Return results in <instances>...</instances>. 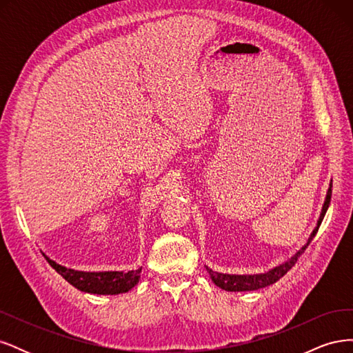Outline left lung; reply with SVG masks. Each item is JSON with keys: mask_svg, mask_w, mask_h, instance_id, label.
I'll list each match as a JSON object with an SVG mask.
<instances>
[{"mask_svg": "<svg viewBox=\"0 0 353 353\" xmlns=\"http://www.w3.org/2000/svg\"><path fill=\"white\" fill-rule=\"evenodd\" d=\"M331 184L330 183V187L327 190V194H325V200H324V205H323V209H321V213H319V218L316 221V225L314 228V231L311 232V236H309L306 244L303 245V248L301 250H297L290 259H288L287 262L284 263H280L274 266L272 270L266 271L263 274H248V275H237V274H221V272H216L210 270L209 266H206V271L209 272V276L212 279V281L215 283L219 288H222V290H227V292H252V290H259V288H263V287H268L274 283L279 281L281 276H284V274H287L288 270H292L294 263L297 262V259L301 258L302 253L306 250V248L309 245V243H311L315 237V234L319 228V225H321V222L325 216V212L328 209V205H330V200H331Z\"/></svg>", "mask_w": 353, "mask_h": 353, "instance_id": "left-lung-1", "label": "left lung"}]
</instances>
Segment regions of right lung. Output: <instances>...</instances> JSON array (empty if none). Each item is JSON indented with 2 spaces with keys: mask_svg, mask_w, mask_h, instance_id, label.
Returning <instances> with one entry per match:
<instances>
[{
  "mask_svg": "<svg viewBox=\"0 0 353 353\" xmlns=\"http://www.w3.org/2000/svg\"><path fill=\"white\" fill-rule=\"evenodd\" d=\"M46 259L54 268L63 279L70 283L78 290L92 294H121L130 292L134 288L141 276V268L132 271H100V272H87L66 268L52 259L47 254Z\"/></svg>",
  "mask_w": 353,
  "mask_h": 353,
  "instance_id": "obj_1",
  "label": "right lung"
}]
</instances>
